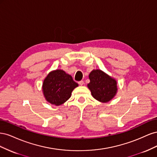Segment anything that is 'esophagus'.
<instances>
[{
	"label": "esophagus",
	"mask_w": 157,
	"mask_h": 157,
	"mask_svg": "<svg viewBox=\"0 0 157 157\" xmlns=\"http://www.w3.org/2000/svg\"><path fill=\"white\" fill-rule=\"evenodd\" d=\"M84 81H83V80H80V81H79L78 82V84L79 85H80V86H82V85L84 84Z\"/></svg>",
	"instance_id": "1"
}]
</instances>
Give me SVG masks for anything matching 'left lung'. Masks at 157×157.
<instances>
[{
    "label": "left lung",
    "instance_id": "left-lung-1",
    "mask_svg": "<svg viewBox=\"0 0 157 157\" xmlns=\"http://www.w3.org/2000/svg\"><path fill=\"white\" fill-rule=\"evenodd\" d=\"M90 82L88 87L92 96L98 101L107 103L115 97L117 92V83L103 71L93 70L89 75Z\"/></svg>",
    "mask_w": 157,
    "mask_h": 157
}]
</instances>
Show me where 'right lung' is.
Listing matches in <instances>:
<instances>
[{"mask_svg":"<svg viewBox=\"0 0 157 157\" xmlns=\"http://www.w3.org/2000/svg\"><path fill=\"white\" fill-rule=\"evenodd\" d=\"M78 86L71 75L57 69L50 72L44 80L42 92L47 101L58 106L68 100L73 90Z\"/></svg>","mask_w":157,"mask_h":157,"instance_id":"1","label":"right lung"}]
</instances>
